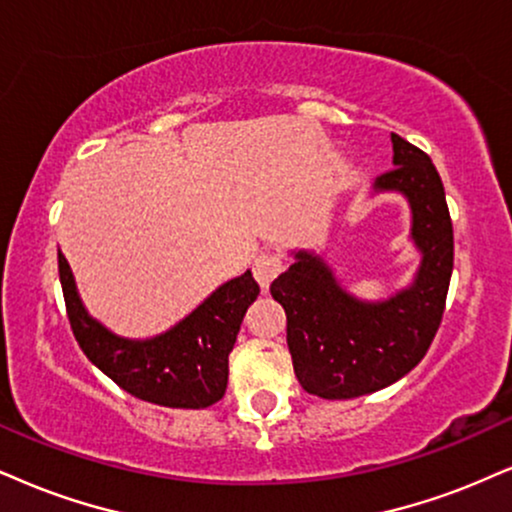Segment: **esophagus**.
Returning <instances> with one entry per match:
<instances>
[{
    "label": "esophagus",
    "mask_w": 512,
    "mask_h": 512,
    "mask_svg": "<svg viewBox=\"0 0 512 512\" xmlns=\"http://www.w3.org/2000/svg\"><path fill=\"white\" fill-rule=\"evenodd\" d=\"M251 268H254V277L258 285L268 289L270 282L282 273V256L275 254V251H263V254H258L254 258V266Z\"/></svg>",
    "instance_id": "obj_1"
}]
</instances>
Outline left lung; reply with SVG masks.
<instances>
[{
    "mask_svg": "<svg viewBox=\"0 0 512 512\" xmlns=\"http://www.w3.org/2000/svg\"><path fill=\"white\" fill-rule=\"evenodd\" d=\"M394 166L375 192H399L410 206V239L422 254L410 287L384 301L346 292L325 258L294 251V263L270 285L287 313L296 380L320 399H356L380 391L425 358L444 315L453 270V225L446 194L425 151L391 132Z\"/></svg>",
    "mask_w": 512,
    "mask_h": 512,
    "instance_id": "obj_1",
    "label": "left lung"
}]
</instances>
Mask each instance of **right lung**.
I'll list each match as a JSON object with an SVG mask.
<instances>
[{
  "label": "right lung",
  "mask_w": 512,
  "mask_h": 512,
  "mask_svg": "<svg viewBox=\"0 0 512 512\" xmlns=\"http://www.w3.org/2000/svg\"><path fill=\"white\" fill-rule=\"evenodd\" d=\"M59 277L82 353L118 387L166 408H206L223 399L227 356L237 342L246 308L261 292L251 270L220 285L187 318L151 339L118 337L94 320L82 306L61 251Z\"/></svg>",
  "instance_id": "1"
}]
</instances>
